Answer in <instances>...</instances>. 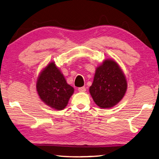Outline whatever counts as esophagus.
Wrapping results in <instances>:
<instances>
[{"mask_svg":"<svg viewBox=\"0 0 159 159\" xmlns=\"http://www.w3.org/2000/svg\"><path fill=\"white\" fill-rule=\"evenodd\" d=\"M78 90H79V91L80 92H84L86 91V88H85V87L79 88V89H78Z\"/></svg>","mask_w":159,"mask_h":159,"instance_id":"obj_1","label":"esophagus"}]
</instances>
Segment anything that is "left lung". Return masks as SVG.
I'll list each match as a JSON object with an SVG mask.
<instances>
[{"label": "left lung", "instance_id": "obj_1", "mask_svg": "<svg viewBox=\"0 0 159 159\" xmlns=\"http://www.w3.org/2000/svg\"><path fill=\"white\" fill-rule=\"evenodd\" d=\"M127 89L125 74L117 63L106 59L96 69L89 93L95 103L102 108H110L117 105Z\"/></svg>", "mask_w": 159, "mask_h": 159}]
</instances>
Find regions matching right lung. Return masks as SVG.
<instances>
[{"mask_svg": "<svg viewBox=\"0 0 159 159\" xmlns=\"http://www.w3.org/2000/svg\"><path fill=\"white\" fill-rule=\"evenodd\" d=\"M36 88L42 102L58 111L67 106L74 91V88L67 84L64 76L54 62L48 63L40 72Z\"/></svg>", "mask_w": 159, "mask_h": 159, "instance_id": "1", "label": "right lung"}]
</instances>
